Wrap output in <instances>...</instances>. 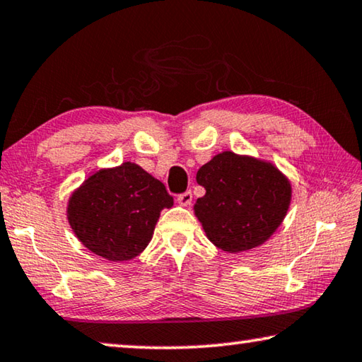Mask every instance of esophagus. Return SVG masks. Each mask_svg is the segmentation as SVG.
I'll return each mask as SVG.
<instances>
[{"mask_svg": "<svg viewBox=\"0 0 362 362\" xmlns=\"http://www.w3.org/2000/svg\"><path fill=\"white\" fill-rule=\"evenodd\" d=\"M176 200H177V204H180L181 206L191 205V204H192V192H191V191H186L185 194L177 195Z\"/></svg>", "mask_w": 362, "mask_h": 362, "instance_id": "34e87169", "label": "esophagus"}]
</instances>
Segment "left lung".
I'll return each instance as SVG.
<instances>
[{
  "label": "left lung",
  "mask_w": 362,
  "mask_h": 362,
  "mask_svg": "<svg viewBox=\"0 0 362 362\" xmlns=\"http://www.w3.org/2000/svg\"><path fill=\"white\" fill-rule=\"evenodd\" d=\"M205 187L194 215L213 245L226 253L248 252L276 233L292 202V182L269 160L216 153L199 168Z\"/></svg>",
  "instance_id": "left-lung-1"
}]
</instances>
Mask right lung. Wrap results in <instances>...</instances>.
Here are the masks:
<instances>
[{"mask_svg":"<svg viewBox=\"0 0 362 362\" xmlns=\"http://www.w3.org/2000/svg\"><path fill=\"white\" fill-rule=\"evenodd\" d=\"M173 197L134 162L99 168L70 194L67 221L88 250L109 262H129L144 252L163 209Z\"/></svg>","mask_w":362,"mask_h":362,"instance_id":"right-lung-1","label":"right lung"}]
</instances>
